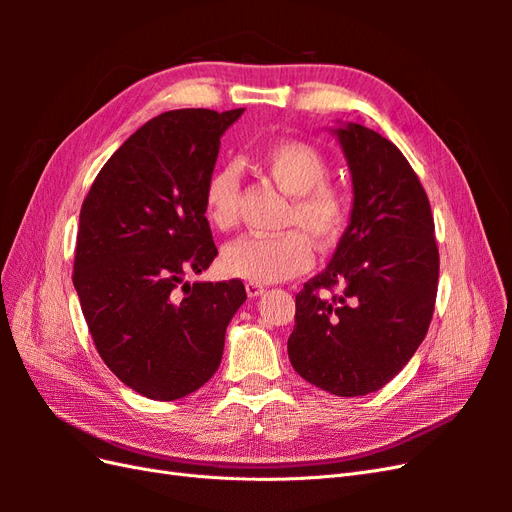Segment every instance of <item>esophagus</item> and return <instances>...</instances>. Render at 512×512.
I'll use <instances>...</instances> for the list:
<instances>
[{"label":"esophagus","instance_id":"esophagus-1","mask_svg":"<svg viewBox=\"0 0 512 512\" xmlns=\"http://www.w3.org/2000/svg\"><path fill=\"white\" fill-rule=\"evenodd\" d=\"M245 292H247V297L254 299V297H260V294L265 292V286L254 284V282H247V284H245Z\"/></svg>","mask_w":512,"mask_h":512}]
</instances>
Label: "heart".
<instances>
[{
  "label": "heart",
  "mask_w": 512,
  "mask_h": 512,
  "mask_svg": "<svg viewBox=\"0 0 512 512\" xmlns=\"http://www.w3.org/2000/svg\"><path fill=\"white\" fill-rule=\"evenodd\" d=\"M267 177L286 192L290 207L277 237H243L232 241L222 254V267L230 277L254 284L284 282L312 267L314 241L320 250L333 247L350 224L352 198L329 179V160L312 143L282 138L260 153ZM239 173L232 164L213 170L205 183V215L213 228L228 230L239 220Z\"/></svg>",
  "instance_id": "obj_1"
}]
</instances>
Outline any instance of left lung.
I'll return each instance as SVG.
<instances>
[{
	"instance_id": "left-lung-1",
	"label": "left lung",
	"mask_w": 512,
	"mask_h": 512,
	"mask_svg": "<svg viewBox=\"0 0 512 512\" xmlns=\"http://www.w3.org/2000/svg\"><path fill=\"white\" fill-rule=\"evenodd\" d=\"M335 134L352 173L350 226L329 267L297 294L288 356L318 389L359 397L391 382L421 346L440 256L427 192L404 153L359 123Z\"/></svg>"
}]
</instances>
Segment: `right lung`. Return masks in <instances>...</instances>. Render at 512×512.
Segmentation results:
<instances>
[{
    "instance_id": "1",
    "label": "right lung",
    "mask_w": 512,
    "mask_h": 512,
    "mask_svg": "<svg viewBox=\"0 0 512 512\" xmlns=\"http://www.w3.org/2000/svg\"><path fill=\"white\" fill-rule=\"evenodd\" d=\"M243 108H181L147 121L102 166L83 200L72 282L102 361L132 391L173 401L220 367L241 280L188 284L218 247L205 183Z\"/></svg>"
}]
</instances>
